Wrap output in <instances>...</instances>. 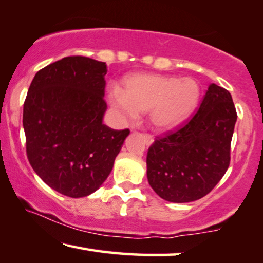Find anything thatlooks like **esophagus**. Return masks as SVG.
Segmentation results:
<instances>
[{
    "label": "esophagus",
    "mask_w": 263,
    "mask_h": 263,
    "mask_svg": "<svg viewBox=\"0 0 263 263\" xmlns=\"http://www.w3.org/2000/svg\"><path fill=\"white\" fill-rule=\"evenodd\" d=\"M143 137H144V142H145V144H147V145H151L153 142H154V137H153L152 135L144 134Z\"/></svg>",
    "instance_id": "1"
}]
</instances>
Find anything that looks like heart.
I'll return each instance as SVG.
<instances>
[{"label":"heart","mask_w":263,"mask_h":263,"mask_svg":"<svg viewBox=\"0 0 263 263\" xmlns=\"http://www.w3.org/2000/svg\"><path fill=\"white\" fill-rule=\"evenodd\" d=\"M201 87L193 78L173 75L134 74L123 81V90L109 92L110 104L128 120L149 111V120L157 130L180 127L196 110Z\"/></svg>","instance_id":"obj_1"}]
</instances>
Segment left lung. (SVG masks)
I'll use <instances>...</instances> for the list:
<instances>
[{
  "instance_id": "obj_1",
  "label": "left lung",
  "mask_w": 263,
  "mask_h": 263,
  "mask_svg": "<svg viewBox=\"0 0 263 263\" xmlns=\"http://www.w3.org/2000/svg\"><path fill=\"white\" fill-rule=\"evenodd\" d=\"M236 119L230 92L212 83L195 115L148 149L147 177L157 195L183 203L211 193L229 167Z\"/></svg>"
}]
</instances>
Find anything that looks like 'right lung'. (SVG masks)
Listing matches in <instances>:
<instances>
[{
    "label": "right lung",
    "mask_w": 263,
    "mask_h": 263,
    "mask_svg": "<svg viewBox=\"0 0 263 263\" xmlns=\"http://www.w3.org/2000/svg\"><path fill=\"white\" fill-rule=\"evenodd\" d=\"M107 66L68 56L36 72L23 104L27 157L50 188L69 197L98 191L129 129L102 123Z\"/></svg>",
    "instance_id": "add662e5"
}]
</instances>
